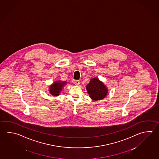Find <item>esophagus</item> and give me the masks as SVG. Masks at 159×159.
I'll list each match as a JSON object with an SVG mask.
<instances>
[{
  "label": "esophagus",
  "instance_id": "1",
  "mask_svg": "<svg viewBox=\"0 0 159 159\" xmlns=\"http://www.w3.org/2000/svg\"><path fill=\"white\" fill-rule=\"evenodd\" d=\"M80 84V81H79V80H75V85H78V84Z\"/></svg>",
  "mask_w": 159,
  "mask_h": 159
}]
</instances>
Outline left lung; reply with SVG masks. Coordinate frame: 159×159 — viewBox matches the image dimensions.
Returning a JSON list of instances; mask_svg holds the SVG:
<instances>
[{
    "label": "left lung",
    "instance_id": "obj_1",
    "mask_svg": "<svg viewBox=\"0 0 159 159\" xmlns=\"http://www.w3.org/2000/svg\"><path fill=\"white\" fill-rule=\"evenodd\" d=\"M86 90L90 98L95 101L105 98L108 92L106 86L98 78L90 80L89 84H87Z\"/></svg>",
    "mask_w": 159,
    "mask_h": 159
}]
</instances>
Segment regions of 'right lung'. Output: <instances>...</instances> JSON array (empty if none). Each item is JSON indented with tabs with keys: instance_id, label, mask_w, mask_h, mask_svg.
<instances>
[{
	"instance_id": "right-lung-1",
	"label": "right lung",
	"mask_w": 159,
	"mask_h": 159,
	"mask_svg": "<svg viewBox=\"0 0 159 159\" xmlns=\"http://www.w3.org/2000/svg\"><path fill=\"white\" fill-rule=\"evenodd\" d=\"M66 81H55L49 87V93L54 96L59 95L63 87L66 85Z\"/></svg>"
}]
</instances>
